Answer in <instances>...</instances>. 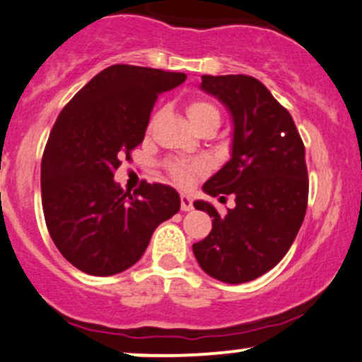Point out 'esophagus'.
<instances>
[{"instance_id": "obj_1", "label": "esophagus", "mask_w": 362, "mask_h": 362, "mask_svg": "<svg viewBox=\"0 0 362 362\" xmlns=\"http://www.w3.org/2000/svg\"><path fill=\"white\" fill-rule=\"evenodd\" d=\"M180 208L182 211H192V199H190V196H187V194H182L180 196Z\"/></svg>"}]
</instances>
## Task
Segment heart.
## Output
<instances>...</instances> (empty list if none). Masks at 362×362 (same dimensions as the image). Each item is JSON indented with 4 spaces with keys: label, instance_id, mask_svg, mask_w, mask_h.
Here are the masks:
<instances>
[{
    "label": "heart",
    "instance_id": "1",
    "mask_svg": "<svg viewBox=\"0 0 362 362\" xmlns=\"http://www.w3.org/2000/svg\"><path fill=\"white\" fill-rule=\"evenodd\" d=\"M187 115L192 122V125H199L201 122L208 120V118L218 117L220 118V113L214 108L211 103L202 101V99H196V101H190L187 105ZM202 172V166L199 163H172L170 165V173H172L173 180L180 185H189L190 182L194 180L196 173Z\"/></svg>",
    "mask_w": 362,
    "mask_h": 362
}]
</instances>
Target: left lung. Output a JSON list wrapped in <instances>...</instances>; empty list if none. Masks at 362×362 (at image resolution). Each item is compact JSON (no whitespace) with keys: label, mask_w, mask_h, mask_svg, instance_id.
Instances as JSON below:
<instances>
[{"label":"left lung","mask_w":362,"mask_h":362,"mask_svg":"<svg viewBox=\"0 0 362 362\" xmlns=\"http://www.w3.org/2000/svg\"><path fill=\"white\" fill-rule=\"evenodd\" d=\"M232 118V156L202 185L209 196L235 197L220 216L208 201L194 208L213 218L206 239L192 245L197 263L225 284H245L276 266L291 249L308 208V168L303 139L291 113L257 78L202 75Z\"/></svg>","instance_id":"left-lung-1"}]
</instances>
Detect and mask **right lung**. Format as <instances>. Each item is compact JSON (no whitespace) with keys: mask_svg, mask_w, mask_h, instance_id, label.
Wrapping results in <instances>:
<instances>
[{"mask_svg":"<svg viewBox=\"0 0 362 362\" xmlns=\"http://www.w3.org/2000/svg\"><path fill=\"white\" fill-rule=\"evenodd\" d=\"M185 78L113 65L58 115L41 163L42 211L58 251L87 275H117L136 264L156 226L180 209L170 185L142 182L130 194L113 177L144 139L158 96Z\"/></svg>","mask_w":362,"mask_h":362,"instance_id":"1","label":"right lung"}]
</instances>
